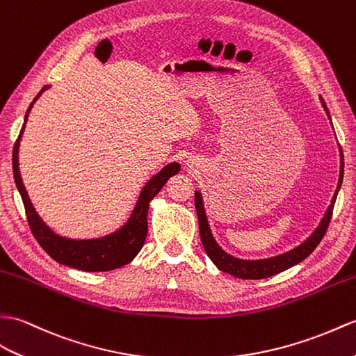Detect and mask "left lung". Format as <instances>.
<instances>
[{
    "instance_id": "obj_1",
    "label": "left lung",
    "mask_w": 356,
    "mask_h": 356,
    "mask_svg": "<svg viewBox=\"0 0 356 356\" xmlns=\"http://www.w3.org/2000/svg\"><path fill=\"white\" fill-rule=\"evenodd\" d=\"M320 102H321V104H323V109L326 111V115L330 120L326 103L323 102V98L321 97H320ZM340 156H341L340 179H338L335 194L332 197V200H330L329 208L326 209L325 216H323V218H321L317 229L314 230L309 238H307V241H303L300 245H297L296 249L286 252V253H282V254L273 256V258H267V259H256V261L238 259V258H235V256L229 254L222 250L212 236L208 218H206L202 194H200V191H195L194 200H195V211H197V217H198V227H200L202 244L204 247V252L208 253L211 261L216 264L217 268L227 273V275H232L238 279H266V277L277 275V273H282L288 268H291V267L297 266L299 262H302L303 259H307L308 256L314 250H316V247L320 244L321 238L325 236L327 226L330 222V218H332L334 204L337 200V194H338V191H340L341 184H343V172H344V162H343L341 152H340Z\"/></svg>"
}]
</instances>
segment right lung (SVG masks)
<instances>
[{
	"label": "right lung",
	"mask_w": 356,
	"mask_h": 356,
	"mask_svg": "<svg viewBox=\"0 0 356 356\" xmlns=\"http://www.w3.org/2000/svg\"><path fill=\"white\" fill-rule=\"evenodd\" d=\"M48 88L49 86H44L40 89V92L29 106L26 118H24V126L21 129L18 139H16L15 143L12 156L15 184L21 194L24 208H26V216L29 226L31 229V234L36 238L39 245L42 247L56 262L63 264V266L83 271H109L120 268L134 261L139 250L143 249L148 232V206H150V202L153 200L154 195L161 191L165 184H167V180L180 171V163H168L167 167H163L158 172V175H154L147 181L138 197V202L135 204V209L131 211L130 218L127 220L126 225L120 227L118 230H115L113 234L94 239H71L54 234L53 230L45 225L44 220L38 216L35 208H33L30 197L26 191V186L22 184L18 162L19 143L24 134V129H26L29 113L33 104L36 103L38 98L42 95Z\"/></svg>",
	"instance_id": "obj_1"
}]
</instances>
